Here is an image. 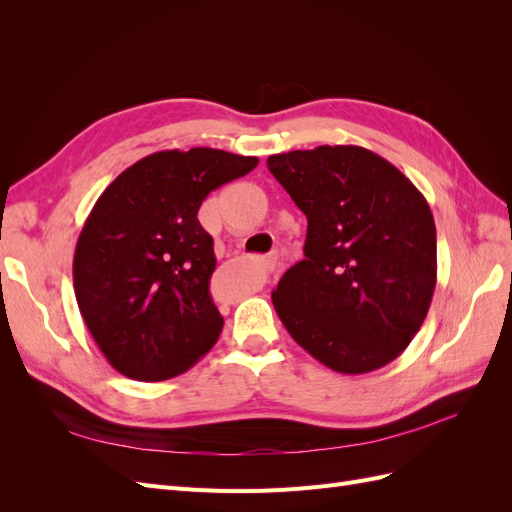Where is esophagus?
I'll use <instances>...</instances> for the list:
<instances>
[{"label":"esophagus","instance_id":"1","mask_svg":"<svg viewBox=\"0 0 512 512\" xmlns=\"http://www.w3.org/2000/svg\"><path fill=\"white\" fill-rule=\"evenodd\" d=\"M275 267H277V258H275V256H271V258L265 260V269H267V271H275Z\"/></svg>","mask_w":512,"mask_h":512}]
</instances>
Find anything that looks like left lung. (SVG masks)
I'll return each instance as SVG.
<instances>
[{"mask_svg":"<svg viewBox=\"0 0 512 512\" xmlns=\"http://www.w3.org/2000/svg\"><path fill=\"white\" fill-rule=\"evenodd\" d=\"M307 218L305 258L271 299L303 350L339 374L391 363L436 290V224L425 196L378 153L320 145L267 160Z\"/></svg>","mask_w":512,"mask_h":512,"instance_id":"left-lung-1","label":"left lung"}]
</instances>
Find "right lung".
I'll list each match as a JSON object with an SVG mask.
<instances>
[{"label":"right lung","mask_w":512,"mask_h":512,"mask_svg":"<svg viewBox=\"0 0 512 512\" xmlns=\"http://www.w3.org/2000/svg\"><path fill=\"white\" fill-rule=\"evenodd\" d=\"M256 164L211 147L158 151L96 200L76 241L74 294L119 374L175 378L218 342L224 318L209 292L213 239L196 215L209 192Z\"/></svg>","instance_id":"right-lung-1"}]
</instances>
